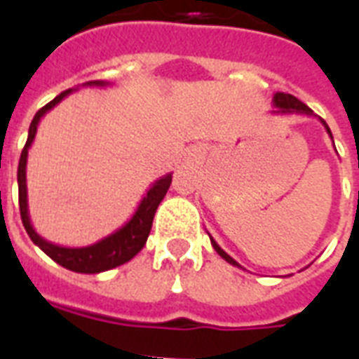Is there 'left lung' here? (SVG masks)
I'll return each instance as SVG.
<instances>
[{
    "instance_id": "8db88e82",
    "label": "left lung",
    "mask_w": 359,
    "mask_h": 359,
    "mask_svg": "<svg viewBox=\"0 0 359 359\" xmlns=\"http://www.w3.org/2000/svg\"><path fill=\"white\" fill-rule=\"evenodd\" d=\"M272 104H273V108H276L272 111V114H276V115L300 114V115H309V117H313L311 108H307L306 104L302 102V100H298V98H296V97H292V95H289V93H276V95H273V98H272ZM320 123L324 124V128H326V132H328L330 137L334 140V135H332V132H330L328 124L324 123L323 119H320ZM208 236H210V235H208ZM210 244H212V248H214V250H216V253H218V255L222 257V259H225V261L229 262V264H233V266L242 268L238 264V262H236L235 259H233V257L227 255V253H225V251L222 250V248H219L218 242H216V240H214L212 236H210Z\"/></svg>"
}]
</instances>
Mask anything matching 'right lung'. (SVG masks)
Here are the masks:
<instances>
[{
    "mask_svg": "<svg viewBox=\"0 0 359 359\" xmlns=\"http://www.w3.org/2000/svg\"><path fill=\"white\" fill-rule=\"evenodd\" d=\"M109 86L108 81L95 80L87 81L81 87H106ZM78 91V89H67L61 95L53 98L52 102H48L44 108H41L35 114L33 121L29 124V134H27V141L22 154H20L18 163V201H20V216H22V224H24L25 231L29 238L33 240V244H36L50 259L65 266L67 270L78 273H100L111 268H117L124 262H128L130 259H134L145 245L149 233L152 227V218L156 212L158 205L162 203V199L168 194L169 186H171V177L173 173H168L160 177L158 180L152 182V186L147 190L145 197L141 199V203L135 208V212L132 214V218L126 224L117 229L111 235L104 236L102 240H98L91 245H83V248H67V245L53 244L50 240L42 238L31 225L29 208H27V182H25V168H27V152L29 147L35 140L36 126L41 123V119L55 108L63 98H67L70 93Z\"/></svg>",
    "mask_w": 359,
    "mask_h": 359,
    "instance_id": "right-lung-1",
    "label": "right lung"
}]
</instances>
